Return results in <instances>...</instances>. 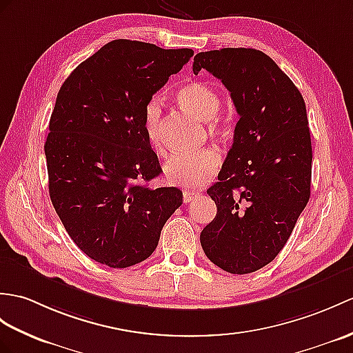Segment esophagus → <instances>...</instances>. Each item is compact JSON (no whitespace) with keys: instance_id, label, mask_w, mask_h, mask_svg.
Masks as SVG:
<instances>
[{"instance_id":"1","label":"esophagus","mask_w":353,"mask_h":353,"mask_svg":"<svg viewBox=\"0 0 353 353\" xmlns=\"http://www.w3.org/2000/svg\"><path fill=\"white\" fill-rule=\"evenodd\" d=\"M195 196H199V192H195V191H183V201L185 203L192 201Z\"/></svg>"}]
</instances>
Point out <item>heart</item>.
<instances>
[{"label": "heart", "mask_w": 353, "mask_h": 353, "mask_svg": "<svg viewBox=\"0 0 353 353\" xmlns=\"http://www.w3.org/2000/svg\"><path fill=\"white\" fill-rule=\"evenodd\" d=\"M176 101L192 116L206 121L208 134L212 138H223L225 126L223 121L215 119L221 108V97L216 90L208 83H191L176 92ZM161 116L162 103L153 97L144 106L143 128L147 141L157 153L163 154V144L161 137ZM221 165V154L215 149H201L191 153L176 154L163 167V176L170 185L180 188H199L215 176Z\"/></svg>", "instance_id": "obj_1"}]
</instances>
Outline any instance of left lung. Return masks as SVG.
I'll use <instances>...</instances> for the list:
<instances>
[{
  "mask_svg": "<svg viewBox=\"0 0 353 353\" xmlns=\"http://www.w3.org/2000/svg\"><path fill=\"white\" fill-rule=\"evenodd\" d=\"M201 69L230 92L239 121L218 182L208 190L218 212L200 242L218 268L256 272L283 250L310 200L313 152L305 102L257 49L199 52L192 70Z\"/></svg>",
  "mask_w": 353,
  "mask_h": 353,
  "instance_id": "obj_1",
  "label": "left lung"
}]
</instances>
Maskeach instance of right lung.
Masks as SVG:
<instances>
[{
  "label": "right lung",
  "instance_id": "obj_1",
  "mask_svg": "<svg viewBox=\"0 0 353 353\" xmlns=\"http://www.w3.org/2000/svg\"><path fill=\"white\" fill-rule=\"evenodd\" d=\"M194 55L112 40L64 81L45 143L49 195L65 232L90 259L129 268L152 256L182 206L177 188H150L157 153L143 128L145 103Z\"/></svg>",
  "mask_w": 353,
  "mask_h": 353
}]
</instances>
